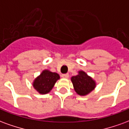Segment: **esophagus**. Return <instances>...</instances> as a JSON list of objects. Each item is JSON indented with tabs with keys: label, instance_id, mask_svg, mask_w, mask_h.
<instances>
[{
	"label": "esophagus",
	"instance_id": "34e87169",
	"mask_svg": "<svg viewBox=\"0 0 129 129\" xmlns=\"http://www.w3.org/2000/svg\"><path fill=\"white\" fill-rule=\"evenodd\" d=\"M61 77H63V78H64V79H68V77H69V75L68 74H63L61 75Z\"/></svg>",
	"mask_w": 129,
	"mask_h": 129
}]
</instances>
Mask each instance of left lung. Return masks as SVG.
<instances>
[{
    "label": "left lung",
    "mask_w": 129,
    "mask_h": 129,
    "mask_svg": "<svg viewBox=\"0 0 129 129\" xmlns=\"http://www.w3.org/2000/svg\"><path fill=\"white\" fill-rule=\"evenodd\" d=\"M74 90L77 95L86 96L92 92L97 86L95 79L84 70L78 71V75L71 77Z\"/></svg>",
    "instance_id": "left-lung-1"
}]
</instances>
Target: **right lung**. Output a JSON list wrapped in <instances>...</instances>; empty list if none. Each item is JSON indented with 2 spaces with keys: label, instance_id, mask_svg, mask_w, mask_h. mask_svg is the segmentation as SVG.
<instances>
[{
  "label": "right lung",
  "instance_id": "1",
  "mask_svg": "<svg viewBox=\"0 0 129 129\" xmlns=\"http://www.w3.org/2000/svg\"><path fill=\"white\" fill-rule=\"evenodd\" d=\"M60 76L56 73H52L49 70H43L34 79L32 86L39 94L45 95L51 91Z\"/></svg>",
  "mask_w": 129,
  "mask_h": 129
}]
</instances>
